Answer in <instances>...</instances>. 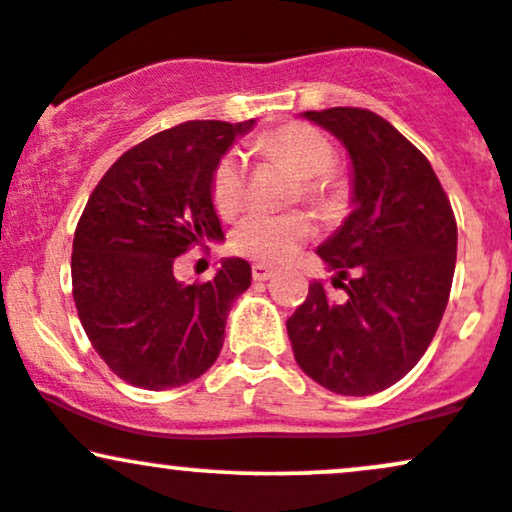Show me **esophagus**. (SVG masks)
Masks as SVG:
<instances>
[{"label": "esophagus", "mask_w": 512, "mask_h": 512, "mask_svg": "<svg viewBox=\"0 0 512 512\" xmlns=\"http://www.w3.org/2000/svg\"><path fill=\"white\" fill-rule=\"evenodd\" d=\"M272 276H274V269L269 267V264H262V262L252 264V279L255 281H267L272 279Z\"/></svg>", "instance_id": "obj_1"}]
</instances>
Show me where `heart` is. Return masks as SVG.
<instances>
[{
	"label": "heart",
	"instance_id": "b5f03b06",
	"mask_svg": "<svg viewBox=\"0 0 512 512\" xmlns=\"http://www.w3.org/2000/svg\"><path fill=\"white\" fill-rule=\"evenodd\" d=\"M260 149L274 161L289 166L303 182L310 202L322 209H334L342 202V187L327 170L334 166V146L325 134L308 125H286L260 139ZM214 204L221 214H233L245 197L243 156H223L211 185ZM313 236V221L305 214H267L250 211L240 219L231 236L233 250L250 260L279 264L291 260L301 245Z\"/></svg>",
	"mask_w": 512,
	"mask_h": 512
}]
</instances>
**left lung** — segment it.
I'll use <instances>...</instances> for the list:
<instances>
[{
	"label": "left lung",
	"instance_id": "left-lung-1",
	"mask_svg": "<svg viewBox=\"0 0 512 512\" xmlns=\"http://www.w3.org/2000/svg\"><path fill=\"white\" fill-rule=\"evenodd\" d=\"M301 117L346 149L351 214L317 248L346 298L334 301L313 281L286 320L291 349L317 385L337 395H375L419 363L443 320L457 223L431 163L383 117L361 108Z\"/></svg>",
	"mask_w": 512,
	"mask_h": 512
}]
</instances>
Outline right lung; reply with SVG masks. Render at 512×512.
<instances>
[{
    "mask_svg": "<svg viewBox=\"0 0 512 512\" xmlns=\"http://www.w3.org/2000/svg\"><path fill=\"white\" fill-rule=\"evenodd\" d=\"M255 120H192L122 154L81 214L72 248V286L81 327L122 380L170 390L214 366L226 317L250 289L252 269L226 257L207 284L173 274L192 245L223 240L214 173Z\"/></svg>",
    "mask_w": 512,
    "mask_h": 512,
    "instance_id": "right-lung-1",
    "label": "right lung"
}]
</instances>
